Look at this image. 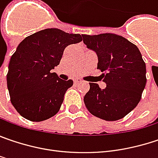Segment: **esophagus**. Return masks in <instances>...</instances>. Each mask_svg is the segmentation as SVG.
Returning <instances> with one entry per match:
<instances>
[{"label": "esophagus", "mask_w": 158, "mask_h": 158, "mask_svg": "<svg viewBox=\"0 0 158 158\" xmlns=\"http://www.w3.org/2000/svg\"><path fill=\"white\" fill-rule=\"evenodd\" d=\"M80 82H82V80H81L80 79H77L74 80V83H75V84H79V83H80Z\"/></svg>", "instance_id": "1"}]
</instances>
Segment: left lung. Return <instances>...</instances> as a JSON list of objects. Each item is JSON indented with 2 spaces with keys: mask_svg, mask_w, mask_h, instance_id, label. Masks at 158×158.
Returning <instances> with one entry per match:
<instances>
[{
  "mask_svg": "<svg viewBox=\"0 0 158 158\" xmlns=\"http://www.w3.org/2000/svg\"><path fill=\"white\" fill-rule=\"evenodd\" d=\"M83 42L97 52L98 69L106 88L89 83L84 97L89 113L106 121H117L131 113L141 99L147 78L146 63L134 44L115 34L83 35Z\"/></svg>",
  "mask_w": 158,
  "mask_h": 158,
  "instance_id": "left-lung-1",
  "label": "left lung"
}]
</instances>
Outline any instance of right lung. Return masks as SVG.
<instances>
[{
	"label": "right lung",
	"instance_id": "add662e5",
	"mask_svg": "<svg viewBox=\"0 0 158 158\" xmlns=\"http://www.w3.org/2000/svg\"><path fill=\"white\" fill-rule=\"evenodd\" d=\"M82 41L79 34L46 28L27 36L12 54L7 73L10 102L17 112L31 122L55 115L71 79L62 80L55 72L64 49Z\"/></svg>",
	"mask_w": 158,
	"mask_h": 158
}]
</instances>
